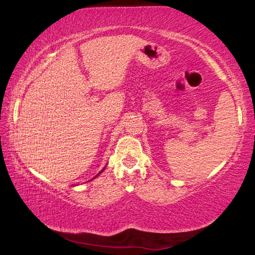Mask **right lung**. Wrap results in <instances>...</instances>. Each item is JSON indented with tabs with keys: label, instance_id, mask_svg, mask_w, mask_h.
Wrapping results in <instances>:
<instances>
[{
	"label": "right lung",
	"instance_id": "add662e5",
	"mask_svg": "<svg viewBox=\"0 0 255 255\" xmlns=\"http://www.w3.org/2000/svg\"><path fill=\"white\" fill-rule=\"evenodd\" d=\"M102 171H103V170H102ZM102 171H101V172H102ZM101 172H100V173H101ZM100 173H99V174H100ZM99 174H97V175H96V176H94V178H97V176H98V175H99ZM94 178H93V179H94Z\"/></svg>",
	"mask_w": 255,
	"mask_h": 255
}]
</instances>
